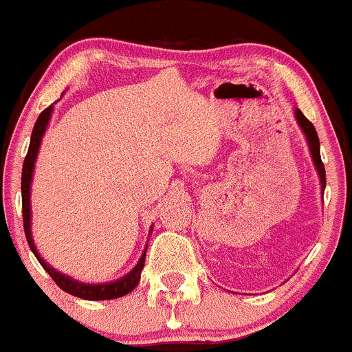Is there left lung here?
I'll list each match as a JSON object with an SVG mask.
<instances>
[{
    "label": "left lung",
    "instance_id": "1",
    "mask_svg": "<svg viewBox=\"0 0 352 352\" xmlns=\"http://www.w3.org/2000/svg\"><path fill=\"white\" fill-rule=\"evenodd\" d=\"M294 119L298 122L300 129L302 133L305 135V140L309 144V151H310V157L314 161V166H316V172L319 175V182H321V195L324 192L326 188V173H324V164L321 161V153H319V137H318V131L316 128L312 126V122L307 119L305 116L302 113L300 109H294Z\"/></svg>",
    "mask_w": 352,
    "mask_h": 352
}]
</instances>
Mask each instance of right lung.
<instances>
[{
    "label": "right lung",
    "mask_w": 352,
    "mask_h": 352,
    "mask_svg": "<svg viewBox=\"0 0 352 352\" xmlns=\"http://www.w3.org/2000/svg\"><path fill=\"white\" fill-rule=\"evenodd\" d=\"M54 107L50 105L49 109L43 110L40 116H38L36 122H34L33 133H31V142L30 148H28L26 160L22 164V180H21V191H22V217H24V233H26L28 243H30V249L33 251V254L36 256V259L40 261V265L43 267V270L54 278V283L58 284L63 291L74 294L77 298L84 300H113L121 298L124 294L131 293L135 287L140 283V275L144 270L145 265V252H147V245H145L144 252H142L140 259L135 267L131 268V272H128L126 275H122L121 278H116V280H110V283H80L77 278L69 277V275L63 274V272L56 270L54 267H50L49 263L40 256L36 245H34L33 233H31V182H33V172H34V163H36L38 151H40V145H42V138L47 131V126L50 122V117H52ZM153 230V226H151Z\"/></svg>",
    "instance_id": "right-lung-1"
}]
</instances>
